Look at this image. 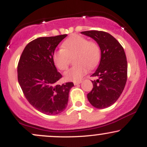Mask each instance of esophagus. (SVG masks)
Returning <instances> with one entry per match:
<instances>
[{"label":"esophagus","mask_w":147,"mask_h":147,"mask_svg":"<svg viewBox=\"0 0 147 147\" xmlns=\"http://www.w3.org/2000/svg\"><path fill=\"white\" fill-rule=\"evenodd\" d=\"M82 82V81H79V82H74V84L75 85H78V84H81Z\"/></svg>","instance_id":"esophagus-1"}]
</instances>
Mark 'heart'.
<instances>
[{"instance_id":"heart-1","label":"heart","mask_w":147,"mask_h":147,"mask_svg":"<svg viewBox=\"0 0 147 147\" xmlns=\"http://www.w3.org/2000/svg\"><path fill=\"white\" fill-rule=\"evenodd\" d=\"M61 48L55 50L52 55V61L57 68L61 70L68 68L70 57L74 55V62L77 63L64 73L67 81H80L88 71V67L95 68L100 59V48L97 43L80 35L69 37L62 43Z\"/></svg>"}]
</instances>
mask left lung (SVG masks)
Segmentation results:
<instances>
[{"mask_svg": "<svg viewBox=\"0 0 147 147\" xmlns=\"http://www.w3.org/2000/svg\"><path fill=\"white\" fill-rule=\"evenodd\" d=\"M93 38L101 50V60L92 77L93 88L87 95L92 106L97 109L109 107L117 100L127 80V61L124 48L110 34L103 31L81 32Z\"/></svg>", "mask_w": 147, "mask_h": 147, "instance_id": "1", "label": "left lung"}]
</instances>
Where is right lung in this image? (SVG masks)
Wrapping results in <instances>:
<instances>
[{"instance_id": "obj_1", "label": "right lung", "mask_w": 147, "mask_h": 147, "mask_svg": "<svg viewBox=\"0 0 147 147\" xmlns=\"http://www.w3.org/2000/svg\"><path fill=\"white\" fill-rule=\"evenodd\" d=\"M67 34L39 37L25 46L18 63V81L25 98L48 115L61 113L68 105L72 82L57 84L62 77L52 61L57 46Z\"/></svg>"}]
</instances>
